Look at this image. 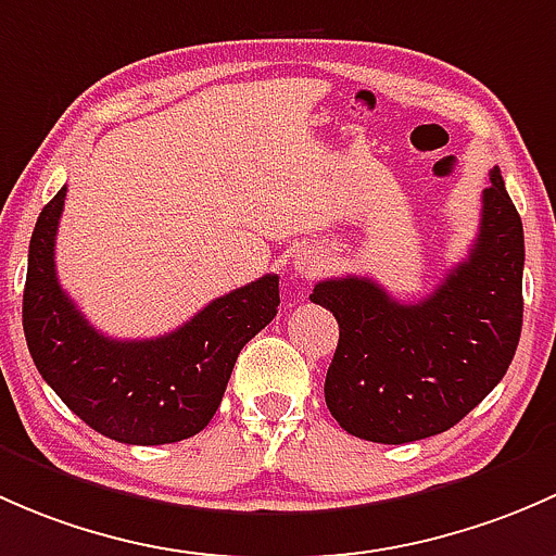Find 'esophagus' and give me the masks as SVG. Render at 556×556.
<instances>
[{
	"label": "esophagus",
	"mask_w": 556,
	"mask_h": 556,
	"mask_svg": "<svg viewBox=\"0 0 556 556\" xmlns=\"http://www.w3.org/2000/svg\"><path fill=\"white\" fill-rule=\"evenodd\" d=\"M294 270L302 278H316L324 270V256L316 254V251H300L294 256Z\"/></svg>",
	"instance_id": "esophagus-1"
}]
</instances>
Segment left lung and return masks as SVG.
Wrapping results in <instances>:
<instances>
[{"mask_svg":"<svg viewBox=\"0 0 556 556\" xmlns=\"http://www.w3.org/2000/svg\"><path fill=\"white\" fill-rule=\"evenodd\" d=\"M490 181L471 254L422 302L404 305L358 276L313 289L311 300L340 324L326 406L353 437L377 444L437 437L506 375L522 331L525 232L501 168Z\"/></svg>","mask_w":556,"mask_h":556,"instance_id":"left-lung-1","label":"left lung"}]
</instances>
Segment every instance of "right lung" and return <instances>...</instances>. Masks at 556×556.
Returning <instances> with one entry per match:
<instances>
[{
    "mask_svg": "<svg viewBox=\"0 0 556 556\" xmlns=\"http://www.w3.org/2000/svg\"><path fill=\"white\" fill-rule=\"evenodd\" d=\"M66 187L34 225L23 331L42 380L79 420L123 444H170L203 431L219 409L245 342L276 318L278 276L208 302L154 340H112L88 324L55 276Z\"/></svg>",
    "mask_w": 556,
    "mask_h": 556,
    "instance_id": "1",
    "label": "right lung"
}]
</instances>
